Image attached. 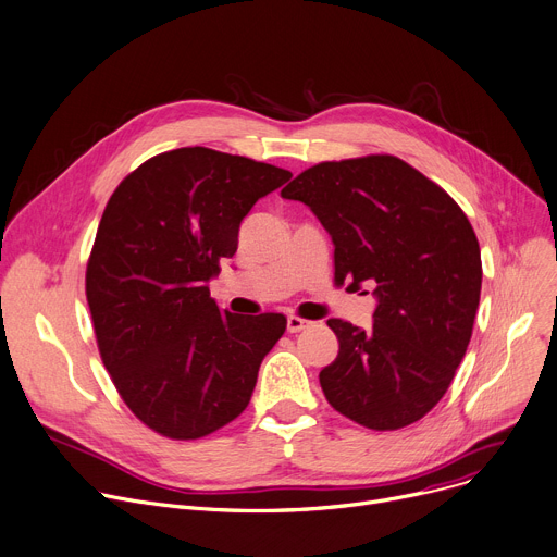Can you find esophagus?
Returning <instances> with one entry per match:
<instances>
[{"label": "esophagus", "instance_id": "obj_1", "mask_svg": "<svg viewBox=\"0 0 557 557\" xmlns=\"http://www.w3.org/2000/svg\"><path fill=\"white\" fill-rule=\"evenodd\" d=\"M309 326V320H302V318H298V315H288L286 318V331L288 333H298V331H302V329H307Z\"/></svg>", "mask_w": 557, "mask_h": 557}]
</instances>
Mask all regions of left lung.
Here are the masks:
<instances>
[{"label":"left lung","instance_id":"obj_1","mask_svg":"<svg viewBox=\"0 0 557 557\" xmlns=\"http://www.w3.org/2000/svg\"><path fill=\"white\" fill-rule=\"evenodd\" d=\"M282 197L309 206L331 235L338 284L374 286L372 329L326 320L341 345L320 372L326 400L369 430L423 419L455 379L479 307L481 250L468 216L387 154L318 163Z\"/></svg>","mask_w":557,"mask_h":557}]
</instances>
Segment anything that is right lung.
<instances>
[{
  "instance_id": "add662e5",
  "label": "right lung",
  "mask_w": 557,
  "mask_h": 557,
  "mask_svg": "<svg viewBox=\"0 0 557 557\" xmlns=\"http://www.w3.org/2000/svg\"><path fill=\"white\" fill-rule=\"evenodd\" d=\"M290 176L181 147L145 161L111 195L87 264V302L111 381L154 432L199 438L246 410L286 318L219 309L208 282L235 255L250 208Z\"/></svg>"
}]
</instances>
